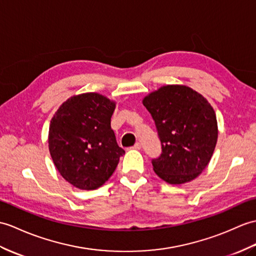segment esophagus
<instances>
[{"label":"esophagus","instance_id":"34e87169","mask_svg":"<svg viewBox=\"0 0 256 256\" xmlns=\"http://www.w3.org/2000/svg\"><path fill=\"white\" fill-rule=\"evenodd\" d=\"M133 148H134V150H140L142 144H140V142H136V144L133 146Z\"/></svg>","mask_w":256,"mask_h":256}]
</instances>
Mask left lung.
Returning a JSON list of instances; mask_svg holds the SVG:
<instances>
[{
  "mask_svg": "<svg viewBox=\"0 0 256 256\" xmlns=\"http://www.w3.org/2000/svg\"><path fill=\"white\" fill-rule=\"evenodd\" d=\"M142 104L155 121L162 154L154 171L170 184L194 180L215 150L218 130L212 106L192 88L167 85L148 94Z\"/></svg>",
  "mask_w": 256,
  "mask_h": 256,
  "instance_id": "1",
  "label": "left lung"
}]
</instances>
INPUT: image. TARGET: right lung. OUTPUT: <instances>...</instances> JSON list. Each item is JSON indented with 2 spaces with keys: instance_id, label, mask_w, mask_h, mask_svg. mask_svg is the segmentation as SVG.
I'll list each match as a JSON object with an SVG mask.
<instances>
[{
  "instance_id": "obj_1",
  "label": "right lung",
  "mask_w": 256,
  "mask_h": 256,
  "mask_svg": "<svg viewBox=\"0 0 256 256\" xmlns=\"http://www.w3.org/2000/svg\"><path fill=\"white\" fill-rule=\"evenodd\" d=\"M114 108L102 94L87 92L68 99L52 118L50 155L60 174L77 188L102 186L126 154L111 128Z\"/></svg>"
}]
</instances>
